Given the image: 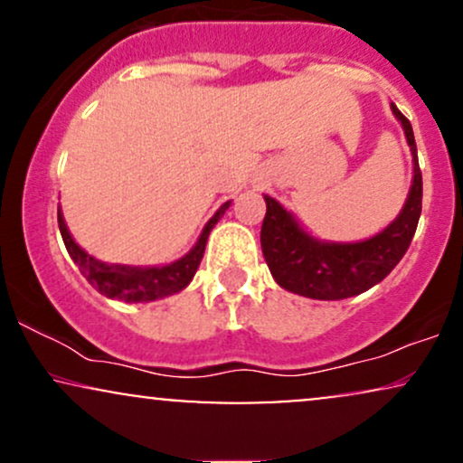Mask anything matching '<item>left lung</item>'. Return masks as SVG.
I'll return each instance as SVG.
<instances>
[{
  "mask_svg": "<svg viewBox=\"0 0 463 463\" xmlns=\"http://www.w3.org/2000/svg\"><path fill=\"white\" fill-rule=\"evenodd\" d=\"M392 113L401 121L411 147L413 180L402 211L379 235L354 243L320 241L289 211L265 195L268 211L261 226V248L269 272L283 289L313 300L350 298L381 283L405 257L422 211V172L411 124L396 104H392Z\"/></svg>",
  "mask_w": 463,
  "mask_h": 463,
  "instance_id": "obj_1",
  "label": "left lung"
}]
</instances>
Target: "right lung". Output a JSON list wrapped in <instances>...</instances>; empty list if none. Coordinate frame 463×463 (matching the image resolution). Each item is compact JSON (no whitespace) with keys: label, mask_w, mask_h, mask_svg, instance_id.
<instances>
[{"label":"right lung","mask_w":463,"mask_h":463,"mask_svg":"<svg viewBox=\"0 0 463 463\" xmlns=\"http://www.w3.org/2000/svg\"><path fill=\"white\" fill-rule=\"evenodd\" d=\"M228 206H231V202H226V204H222L220 209H217V213L206 222L204 231H202L195 246L191 248L183 259L167 265H152V268H135V265L115 263L109 265L98 261V259L91 257L89 252H84V250L73 241L61 211H58V228H61V235L62 241H65L69 257L73 259V263L78 265V269L82 272L84 279H87L99 294H104L106 298L124 302H152L165 298V296L178 294V291H183L184 287L191 283L194 274L198 272L202 257H204L206 239H209L213 226L220 222V217L226 213Z\"/></svg>","instance_id":"1"}]
</instances>
